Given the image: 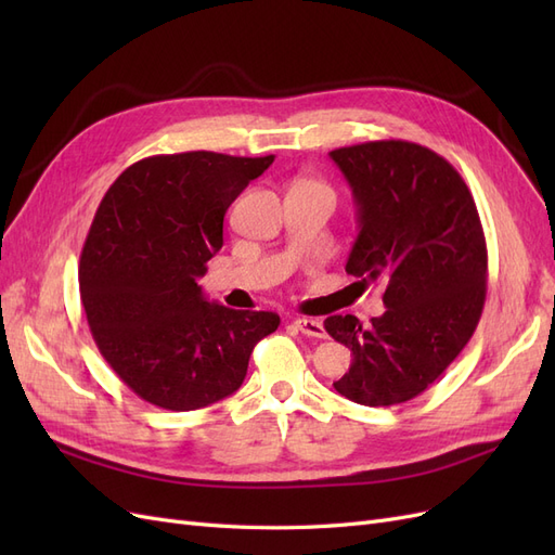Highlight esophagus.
<instances>
[{
    "label": "esophagus",
    "mask_w": 555,
    "mask_h": 555,
    "mask_svg": "<svg viewBox=\"0 0 555 555\" xmlns=\"http://www.w3.org/2000/svg\"><path fill=\"white\" fill-rule=\"evenodd\" d=\"M296 328L304 333V335H310V338H326V328L324 324L319 322V319H310V317H298L296 319Z\"/></svg>",
    "instance_id": "obj_1"
}]
</instances>
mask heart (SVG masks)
Here are the masks:
<instances>
[{
	"label": "heart",
	"instance_id": "1",
	"mask_svg": "<svg viewBox=\"0 0 555 555\" xmlns=\"http://www.w3.org/2000/svg\"><path fill=\"white\" fill-rule=\"evenodd\" d=\"M298 184H314V182H298Z\"/></svg>",
	"mask_w": 555,
	"mask_h": 555
}]
</instances>
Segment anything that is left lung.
I'll return each mask as SVG.
<instances>
[{"mask_svg": "<svg viewBox=\"0 0 555 555\" xmlns=\"http://www.w3.org/2000/svg\"><path fill=\"white\" fill-rule=\"evenodd\" d=\"M331 159L359 208L345 271L384 280L382 317L333 314L324 326L351 349L335 391L367 408L424 393L473 338L486 300V238L475 198L453 166L410 141L338 147Z\"/></svg>", "mask_w": 555, "mask_h": 555, "instance_id": "8db88e82", "label": "left lung"}]
</instances>
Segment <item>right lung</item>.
<instances>
[{"label": "right lung", "instance_id": "right-lung-1", "mask_svg": "<svg viewBox=\"0 0 555 555\" xmlns=\"http://www.w3.org/2000/svg\"><path fill=\"white\" fill-rule=\"evenodd\" d=\"M275 155L208 150L131 164L96 208L80 251V300L92 338L150 405L190 412L241 389L275 312L231 310L196 284L222 247L224 215Z\"/></svg>", "mask_w": 555, "mask_h": 555}]
</instances>
